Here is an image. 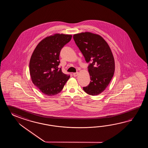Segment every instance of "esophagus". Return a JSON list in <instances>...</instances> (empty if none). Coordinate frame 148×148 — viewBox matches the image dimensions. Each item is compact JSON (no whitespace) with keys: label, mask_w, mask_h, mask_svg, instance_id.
Masks as SVG:
<instances>
[{"label":"esophagus","mask_w":148,"mask_h":148,"mask_svg":"<svg viewBox=\"0 0 148 148\" xmlns=\"http://www.w3.org/2000/svg\"><path fill=\"white\" fill-rule=\"evenodd\" d=\"M78 73H73V76H75V77H77V75H78Z\"/></svg>","instance_id":"esophagus-1"}]
</instances>
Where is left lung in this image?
Returning a JSON list of instances; mask_svg holds the SVG:
<instances>
[{
	"label": "left lung",
	"instance_id": "obj_1",
	"mask_svg": "<svg viewBox=\"0 0 148 148\" xmlns=\"http://www.w3.org/2000/svg\"><path fill=\"white\" fill-rule=\"evenodd\" d=\"M73 38L86 62H91L88 67L91 81L83 89L92 96L100 94L110 83L115 71L110 47L101 35L91 32L75 34Z\"/></svg>",
	"mask_w": 148,
	"mask_h": 148
}]
</instances>
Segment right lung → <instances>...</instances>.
<instances>
[{"mask_svg": "<svg viewBox=\"0 0 148 148\" xmlns=\"http://www.w3.org/2000/svg\"><path fill=\"white\" fill-rule=\"evenodd\" d=\"M71 35L54 34L38 43L32 54L29 73L34 85L49 96L61 91L70 75L59 69V55L64 45L69 42Z\"/></svg>", "mask_w": 148, "mask_h": 148, "instance_id": "add662e5", "label": "right lung"}]
</instances>
